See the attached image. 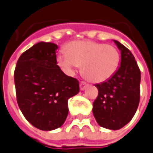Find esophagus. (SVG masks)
Segmentation results:
<instances>
[{
    "label": "esophagus",
    "instance_id": "esophagus-1",
    "mask_svg": "<svg viewBox=\"0 0 153 153\" xmlns=\"http://www.w3.org/2000/svg\"><path fill=\"white\" fill-rule=\"evenodd\" d=\"M88 84L85 82V81H81L80 82V84H79V87H80V90H84L88 86Z\"/></svg>",
    "mask_w": 153,
    "mask_h": 153
}]
</instances>
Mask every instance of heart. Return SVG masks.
<instances>
[{"label": "heart", "mask_w": 153, "mask_h": 153, "mask_svg": "<svg viewBox=\"0 0 153 153\" xmlns=\"http://www.w3.org/2000/svg\"><path fill=\"white\" fill-rule=\"evenodd\" d=\"M66 53L56 55L57 63L68 73L82 66L84 76L100 83L111 78L120 66V53L116 47L94 41H74L66 46Z\"/></svg>", "instance_id": "b5f03b06"}]
</instances>
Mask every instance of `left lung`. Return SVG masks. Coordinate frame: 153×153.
<instances>
[{
	"label": "left lung",
	"instance_id": "obj_1",
	"mask_svg": "<svg viewBox=\"0 0 153 153\" xmlns=\"http://www.w3.org/2000/svg\"><path fill=\"white\" fill-rule=\"evenodd\" d=\"M114 42L120 50V66L108 80L94 85L98 96L93 103V114L100 126L119 130L131 121L137 110L141 71L131 51Z\"/></svg>",
	"mask_w": 153,
	"mask_h": 153
}]
</instances>
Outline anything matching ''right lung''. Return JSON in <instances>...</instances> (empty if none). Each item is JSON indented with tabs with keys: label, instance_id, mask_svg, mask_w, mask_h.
<instances>
[{
	"label": "right lung",
	"instance_id": "right-lung-1",
	"mask_svg": "<svg viewBox=\"0 0 153 153\" xmlns=\"http://www.w3.org/2000/svg\"><path fill=\"white\" fill-rule=\"evenodd\" d=\"M58 46L41 42L20 56L14 71L16 101L33 126L51 131L64 123L68 100L79 91L75 78L66 75L57 64Z\"/></svg>",
	"mask_w": 153,
	"mask_h": 153
}]
</instances>
